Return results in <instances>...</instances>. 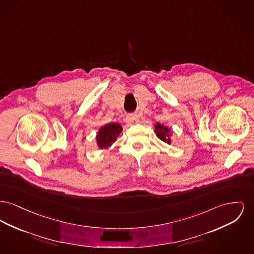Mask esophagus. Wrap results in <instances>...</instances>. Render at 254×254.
I'll list each match as a JSON object with an SVG mask.
<instances>
[{"instance_id": "34e87169", "label": "esophagus", "mask_w": 254, "mask_h": 254, "mask_svg": "<svg viewBox=\"0 0 254 254\" xmlns=\"http://www.w3.org/2000/svg\"><path fill=\"white\" fill-rule=\"evenodd\" d=\"M137 121H138V116L134 115V114H128L126 117V122L127 124H134Z\"/></svg>"}]
</instances>
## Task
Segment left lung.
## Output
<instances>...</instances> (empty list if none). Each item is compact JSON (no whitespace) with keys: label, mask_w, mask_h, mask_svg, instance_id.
<instances>
[{"label":"left lung","mask_w":254,"mask_h":254,"mask_svg":"<svg viewBox=\"0 0 254 254\" xmlns=\"http://www.w3.org/2000/svg\"><path fill=\"white\" fill-rule=\"evenodd\" d=\"M155 132H156L157 137H158L160 140H162L163 142H166V143H168V144L171 143V139H170V129H169L167 127H164V126H162V125H160V124L155 125Z\"/></svg>","instance_id":"left-lung-1"}]
</instances>
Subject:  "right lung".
Listing matches in <instances>:
<instances>
[{
    "mask_svg": "<svg viewBox=\"0 0 254 254\" xmlns=\"http://www.w3.org/2000/svg\"><path fill=\"white\" fill-rule=\"evenodd\" d=\"M123 130L119 124L112 123L105 125V127H101L99 133L97 135V142L101 149H106L111 146L118 137V135Z\"/></svg>",
    "mask_w": 254,
    "mask_h": 254,
    "instance_id": "add662e5",
    "label": "right lung"
}]
</instances>
